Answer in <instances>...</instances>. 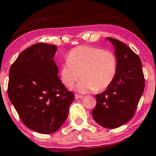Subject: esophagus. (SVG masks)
Here are the masks:
<instances>
[{
  "mask_svg": "<svg viewBox=\"0 0 156 156\" xmlns=\"http://www.w3.org/2000/svg\"><path fill=\"white\" fill-rule=\"evenodd\" d=\"M74 97H75V99H81V98H83V97H83V96L78 94H75V95H74Z\"/></svg>",
  "mask_w": 156,
  "mask_h": 156,
  "instance_id": "obj_1",
  "label": "esophagus"
}]
</instances>
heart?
Wrapping results in <instances>:
<instances>
[{
	"label": "heart",
	"mask_w": 156,
	"mask_h": 156,
	"mask_svg": "<svg viewBox=\"0 0 156 156\" xmlns=\"http://www.w3.org/2000/svg\"><path fill=\"white\" fill-rule=\"evenodd\" d=\"M117 58L109 50L92 46H80L70 51L67 59L62 64L60 77L64 84L76 87V91L87 93L104 90L112 84L117 72Z\"/></svg>",
	"instance_id": "1"
}]
</instances>
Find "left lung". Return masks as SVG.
Returning <instances> with one entry per match:
<instances>
[{"label": "left lung", "mask_w": 156, "mask_h": 156, "mask_svg": "<svg viewBox=\"0 0 156 156\" xmlns=\"http://www.w3.org/2000/svg\"><path fill=\"white\" fill-rule=\"evenodd\" d=\"M107 39L116 50L117 72L106 90L96 95L92 116L101 126L116 129L133 116L144 92L145 79L139 56L123 42L112 37Z\"/></svg>", "instance_id": "1"}]
</instances>
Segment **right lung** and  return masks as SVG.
<instances>
[{
	"label": "right lung",
	"instance_id": "add662e5",
	"mask_svg": "<svg viewBox=\"0 0 156 156\" xmlns=\"http://www.w3.org/2000/svg\"><path fill=\"white\" fill-rule=\"evenodd\" d=\"M57 49L53 44H33L20 53L9 70L8 98L25 126L40 133L57 131L74 99L57 76L53 59Z\"/></svg>",
	"mask_w": 156,
	"mask_h": 156
}]
</instances>
